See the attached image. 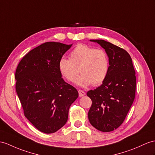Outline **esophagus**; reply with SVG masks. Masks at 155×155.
<instances>
[{
  "label": "esophagus",
  "mask_w": 155,
  "mask_h": 155,
  "mask_svg": "<svg viewBox=\"0 0 155 155\" xmlns=\"http://www.w3.org/2000/svg\"><path fill=\"white\" fill-rule=\"evenodd\" d=\"M78 93H79V96H80V97L85 95V93L84 91H82V90H79L78 91Z\"/></svg>",
  "instance_id": "34e87169"
}]
</instances>
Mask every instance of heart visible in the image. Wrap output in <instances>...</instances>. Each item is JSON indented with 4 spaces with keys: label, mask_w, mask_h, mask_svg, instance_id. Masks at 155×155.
I'll use <instances>...</instances> for the list:
<instances>
[{
    "label": "heart",
    "mask_w": 155,
    "mask_h": 155,
    "mask_svg": "<svg viewBox=\"0 0 155 155\" xmlns=\"http://www.w3.org/2000/svg\"><path fill=\"white\" fill-rule=\"evenodd\" d=\"M58 69L67 81L74 82L79 74L77 84L98 86L106 80L109 71V58L106 51L85 44H79L70 54V58L59 60Z\"/></svg>",
    "instance_id": "b5f03b06"
}]
</instances>
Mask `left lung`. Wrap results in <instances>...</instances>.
I'll use <instances>...</instances> for the list:
<instances>
[{
  "mask_svg": "<svg viewBox=\"0 0 155 155\" xmlns=\"http://www.w3.org/2000/svg\"><path fill=\"white\" fill-rule=\"evenodd\" d=\"M90 41L99 44L106 51L109 71L103 84L87 93L92 101L88 118L97 130L112 131L123 123L134 103L135 71L131 56L124 49L104 40Z\"/></svg>",
  "mask_w": 155,
  "mask_h": 155,
  "instance_id": "8db88e82",
  "label": "left lung"
}]
</instances>
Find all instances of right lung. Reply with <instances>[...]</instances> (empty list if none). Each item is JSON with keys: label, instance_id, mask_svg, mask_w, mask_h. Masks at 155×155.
<instances>
[{"label": "right lung", "instance_id": "add662e5", "mask_svg": "<svg viewBox=\"0 0 155 155\" xmlns=\"http://www.w3.org/2000/svg\"><path fill=\"white\" fill-rule=\"evenodd\" d=\"M47 42L30 51L16 70V90L25 116L37 130L52 134L65 125L77 89L64 81L59 60L71 47Z\"/></svg>", "mask_w": 155, "mask_h": 155}]
</instances>
